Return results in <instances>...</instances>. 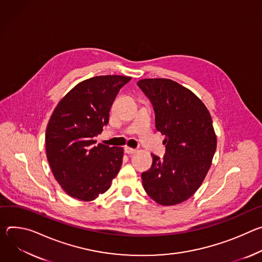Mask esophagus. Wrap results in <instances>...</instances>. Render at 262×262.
<instances>
[{
  "instance_id": "esophagus-1",
  "label": "esophagus",
  "mask_w": 262,
  "mask_h": 262,
  "mask_svg": "<svg viewBox=\"0 0 262 262\" xmlns=\"http://www.w3.org/2000/svg\"><path fill=\"white\" fill-rule=\"evenodd\" d=\"M124 150H125V153H127V154H133V153L136 152L135 149H132V148H129V147H125Z\"/></svg>"
}]
</instances>
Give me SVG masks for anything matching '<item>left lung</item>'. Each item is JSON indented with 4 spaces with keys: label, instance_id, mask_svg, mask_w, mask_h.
<instances>
[{
    "label": "left lung",
    "instance_id": "obj_1",
    "mask_svg": "<svg viewBox=\"0 0 262 262\" xmlns=\"http://www.w3.org/2000/svg\"><path fill=\"white\" fill-rule=\"evenodd\" d=\"M153 105L157 131L165 136V154L153 156L141 173L146 192L160 205H176L190 198L204 180L216 150L209 111L189 90L169 79L137 83Z\"/></svg>",
    "mask_w": 262,
    "mask_h": 262
}]
</instances>
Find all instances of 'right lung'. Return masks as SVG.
<instances>
[{
    "label": "right lung",
    "mask_w": 262,
    "mask_h": 262,
    "mask_svg": "<svg viewBox=\"0 0 262 262\" xmlns=\"http://www.w3.org/2000/svg\"><path fill=\"white\" fill-rule=\"evenodd\" d=\"M125 76H97L78 85L55 108L46 132L47 157L53 175L63 190L82 201L104 193L118 175L123 148L94 139L109 122L111 105Z\"/></svg>",
    "instance_id": "1"
}]
</instances>
